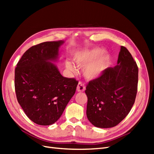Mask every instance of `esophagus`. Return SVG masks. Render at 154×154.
Masks as SVG:
<instances>
[{"label":"esophagus","mask_w":154,"mask_h":154,"mask_svg":"<svg viewBox=\"0 0 154 154\" xmlns=\"http://www.w3.org/2000/svg\"><path fill=\"white\" fill-rule=\"evenodd\" d=\"M85 90V87L84 84L82 82H79L76 88V91L78 92H83Z\"/></svg>","instance_id":"esophagus-1"}]
</instances>
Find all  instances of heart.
<instances>
[{"mask_svg": "<svg viewBox=\"0 0 154 154\" xmlns=\"http://www.w3.org/2000/svg\"><path fill=\"white\" fill-rule=\"evenodd\" d=\"M74 61L79 67H83V74L88 80H95L103 74L110 61L108 51L99 48H86L74 53ZM65 66L69 71L74 72L76 67L69 61L65 62Z\"/></svg>", "mask_w": 154, "mask_h": 154, "instance_id": "b5f03b06", "label": "heart"}]
</instances>
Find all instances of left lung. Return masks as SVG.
<instances>
[{
  "label": "left lung",
  "mask_w": 154,
  "mask_h": 154,
  "mask_svg": "<svg viewBox=\"0 0 154 154\" xmlns=\"http://www.w3.org/2000/svg\"><path fill=\"white\" fill-rule=\"evenodd\" d=\"M138 67L128 49L121 46L117 65L88 82L87 117L96 127L107 128L118 125L128 115L137 91Z\"/></svg>",
  "instance_id": "8db88e82"
}]
</instances>
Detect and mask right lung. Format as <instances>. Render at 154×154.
<instances>
[{"label":"right lung","mask_w":154,"mask_h":154,"mask_svg":"<svg viewBox=\"0 0 154 154\" xmlns=\"http://www.w3.org/2000/svg\"><path fill=\"white\" fill-rule=\"evenodd\" d=\"M63 44V40H58L32 46L15 68L18 102L36 124L54 123L76 92L78 81L62 76L53 63L58 60L59 48Z\"/></svg>","instance_id":"right-lung-1"}]
</instances>
